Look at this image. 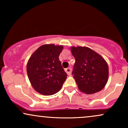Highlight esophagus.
<instances>
[{
	"instance_id": "obj_1",
	"label": "esophagus",
	"mask_w": 128,
	"mask_h": 128,
	"mask_svg": "<svg viewBox=\"0 0 128 128\" xmlns=\"http://www.w3.org/2000/svg\"><path fill=\"white\" fill-rule=\"evenodd\" d=\"M65 71H66V72L67 73V74H68V75H71V74H72V68H70V67H68V68H66Z\"/></svg>"
}]
</instances>
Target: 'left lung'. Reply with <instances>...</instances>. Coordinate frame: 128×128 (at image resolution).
<instances>
[{
    "mask_svg": "<svg viewBox=\"0 0 128 128\" xmlns=\"http://www.w3.org/2000/svg\"><path fill=\"white\" fill-rule=\"evenodd\" d=\"M76 62L72 74L80 92L88 94L104 88L108 79V66L98 53L86 47H72Z\"/></svg>",
    "mask_w": 128,
    "mask_h": 128,
    "instance_id": "8db88e82",
    "label": "left lung"
}]
</instances>
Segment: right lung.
Returning a JSON list of instances; mask_svg holds the SVG:
<instances>
[{
  "label": "right lung",
  "mask_w": 128,
  "mask_h": 128,
  "mask_svg": "<svg viewBox=\"0 0 128 128\" xmlns=\"http://www.w3.org/2000/svg\"><path fill=\"white\" fill-rule=\"evenodd\" d=\"M62 46L44 44L36 50L27 64V73L35 90L45 96L58 92L67 78L59 55Z\"/></svg>",
  "instance_id": "right-lung-1"
}]
</instances>
